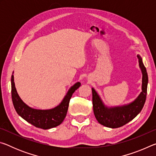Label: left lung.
Listing matches in <instances>:
<instances>
[{
	"label": "left lung",
	"instance_id": "left-lung-1",
	"mask_svg": "<svg viewBox=\"0 0 156 156\" xmlns=\"http://www.w3.org/2000/svg\"><path fill=\"white\" fill-rule=\"evenodd\" d=\"M142 73V92L133 102L122 107L108 108L105 106L98 95L92 88L94 113L100 124L109 128H118L130 122L141 112L146 101L148 75L141 57L137 56Z\"/></svg>",
	"mask_w": 156,
	"mask_h": 156
}]
</instances>
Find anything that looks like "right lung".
<instances>
[{"label":"right lung","mask_w":156,"mask_h":156,"mask_svg":"<svg viewBox=\"0 0 156 156\" xmlns=\"http://www.w3.org/2000/svg\"><path fill=\"white\" fill-rule=\"evenodd\" d=\"M12 98L15 110L18 115L36 127L49 129L56 127L64 120L73 94L80 86V83H76L70 88L64 99L58 106L51 109L39 110L32 109L23 102L18 96L15 87L14 76H12Z\"/></svg>","instance_id":"1"}]
</instances>
